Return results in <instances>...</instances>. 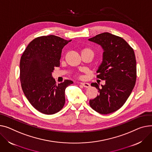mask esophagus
Returning a JSON list of instances; mask_svg holds the SVG:
<instances>
[{"instance_id": "1", "label": "esophagus", "mask_w": 152, "mask_h": 152, "mask_svg": "<svg viewBox=\"0 0 152 152\" xmlns=\"http://www.w3.org/2000/svg\"><path fill=\"white\" fill-rule=\"evenodd\" d=\"M80 85H82L85 88H89L90 87V85L87 83H80Z\"/></svg>"}]
</instances>
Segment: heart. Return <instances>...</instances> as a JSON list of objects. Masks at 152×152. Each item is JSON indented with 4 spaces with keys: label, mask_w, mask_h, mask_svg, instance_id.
Instances as JSON below:
<instances>
[{
    "label": "heart",
    "mask_w": 152,
    "mask_h": 152,
    "mask_svg": "<svg viewBox=\"0 0 152 152\" xmlns=\"http://www.w3.org/2000/svg\"><path fill=\"white\" fill-rule=\"evenodd\" d=\"M86 53H90V54H92L94 56V50L92 48H87H87H84L81 50V54H86ZM77 77L82 78L83 77H82V76L78 75Z\"/></svg>",
    "instance_id": "heart-1"
}]
</instances>
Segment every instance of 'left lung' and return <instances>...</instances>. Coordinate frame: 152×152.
Returning a JSON list of instances; mask_svg holds the SVG:
<instances>
[{"instance_id":"1","label":"left lung","mask_w":152,"mask_h":152,"mask_svg":"<svg viewBox=\"0 0 152 152\" xmlns=\"http://www.w3.org/2000/svg\"><path fill=\"white\" fill-rule=\"evenodd\" d=\"M102 46L103 62L96 77L106 81L99 88L97 83L92 86L98 89L99 95L89 101L90 107L102 114L113 113L126 102L136 81V60L133 49L124 39L108 32L88 39Z\"/></svg>"}]
</instances>
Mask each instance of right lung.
<instances>
[{"instance_id":"add662e5","label":"right lung","mask_w":152,"mask_h":152,"mask_svg":"<svg viewBox=\"0 0 152 152\" xmlns=\"http://www.w3.org/2000/svg\"><path fill=\"white\" fill-rule=\"evenodd\" d=\"M71 42L56 35L39 37L30 42L20 60V80L23 92L31 105L44 114H54L65 103V90L73 81L57 84L52 77L59 66L63 48Z\"/></svg>"}]
</instances>
